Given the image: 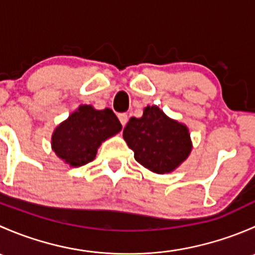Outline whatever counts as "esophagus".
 <instances>
[{"label": "esophagus", "mask_w": 255, "mask_h": 255, "mask_svg": "<svg viewBox=\"0 0 255 255\" xmlns=\"http://www.w3.org/2000/svg\"><path fill=\"white\" fill-rule=\"evenodd\" d=\"M118 120H120L121 125L125 127L126 123H127V121H128V116L126 115V113H120V115H118Z\"/></svg>", "instance_id": "1"}]
</instances>
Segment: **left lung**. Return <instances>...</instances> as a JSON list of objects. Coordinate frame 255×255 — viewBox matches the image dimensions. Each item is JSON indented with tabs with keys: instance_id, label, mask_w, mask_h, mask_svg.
Returning <instances> with one entry per match:
<instances>
[{
	"instance_id": "obj_1",
	"label": "left lung",
	"mask_w": 255,
	"mask_h": 255,
	"mask_svg": "<svg viewBox=\"0 0 255 255\" xmlns=\"http://www.w3.org/2000/svg\"><path fill=\"white\" fill-rule=\"evenodd\" d=\"M123 138L135 160L155 174L174 171L192 150L187 126L168 117L158 106H146L142 117L130 118Z\"/></svg>"
}]
</instances>
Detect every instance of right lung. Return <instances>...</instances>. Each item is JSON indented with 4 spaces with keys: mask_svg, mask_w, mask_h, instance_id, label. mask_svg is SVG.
<instances>
[{
    "mask_svg": "<svg viewBox=\"0 0 255 255\" xmlns=\"http://www.w3.org/2000/svg\"><path fill=\"white\" fill-rule=\"evenodd\" d=\"M121 129L122 125L111 109L80 105L54 129L51 149L69 166L79 168L94 160L102 142Z\"/></svg>",
    "mask_w": 255,
    "mask_h": 255,
    "instance_id": "1",
    "label": "right lung"
}]
</instances>
